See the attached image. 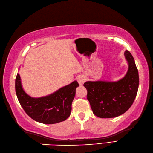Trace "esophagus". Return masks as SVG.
Wrapping results in <instances>:
<instances>
[{
  "instance_id": "1",
  "label": "esophagus",
  "mask_w": 153,
  "mask_h": 153,
  "mask_svg": "<svg viewBox=\"0 0 153 153\" xmlns=\"http://www.w3.org/2000/svg\"><path fill=\"white\" fill-rule=\"evenodd\" d=\"M77 80L78 83H79V84L80 85H82L85 81V77L83 76H79L77 78Z\"/></svg>"
}]
</instances>
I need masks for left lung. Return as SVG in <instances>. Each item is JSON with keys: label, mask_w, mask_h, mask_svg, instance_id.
Here are the masks:
<instances>
[{"label": "left lung", "mask_w": 153, "mask_h": 153, "mask_svg": "<svg viewBox=\"0 0 153 153\" xmlns=\"http://www.w3.org/2000/svg\"><path fill=\"white\" fill-rule=\"evenodd\" d=\"M125 57L128 71L122 79L115 82L87 81V100L94 114L101 118H111L123 114L131 107L139 85L138 71L131 53L126 50Z\"/></svg>", "instance_id": "1"}]
</instances>
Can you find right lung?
Instances as JSON below:
<instances>
[{
	"mask_svg": "<svg viewBox=\"0 0 153 153\" xmlns=\"http://www.w3.org/2000/svg\"><path fill=\"white\" fill-rule=\"evenodd\" d=\"M77 87L79 84L75 81L49 96L34 98L24 91L19 74L15 79V92L21 107L31 118L44 124L57 123L68 118Z\"/></svg>",
	"mask_w": 153,
	"mask_h": 153,
	"instance_id": "1",
	"label": "right lung"
}]
</instances>
